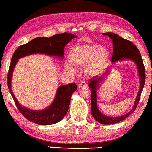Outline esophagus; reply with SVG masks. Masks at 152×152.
Masks as SVG:
<instances>
[{"instance_id": "34e87169", "label": "esophagus", "mask_w": 152, "mask_h": 152, "mask_svg": "<svg viewBox=\"0 0 152 152\" xmlns=\"http://www.w3.org/2000/svg\"><path fill=\"white\" fill-rule=\"evenodd\" d=\"M86 87H88V84L86 83V81H81V83H79L78 88H79V89H81L83 88H86Z\"/></svg>"}]
</instances>
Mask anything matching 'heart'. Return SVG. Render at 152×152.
Listing matches in <instances>:
<instances>
[{"label": "heart", "instance_id": "1", "mask_svg": "<svg viewBox=\"0 0 152 152\" xmlns=\"http://www.w3.org/2000/svg\"><path fill=\"white\" fill-rule=\"evenodd\" d=\"M109 52L105 46L96 44H80L73 47L67 56L69 64H65L64 69L73 73V67H83L84 73L88 77H94L103 71L108 63Z\"/></svg>", "mask_w": 152, "mask_h": 152}]
</instances>
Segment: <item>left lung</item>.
<instances>
[{"instance_id":"obj_1","label":"left lung","mask_w":152,"mask_h":152,"mask_svg":"<svg viewBox=\"0 0 152 152\" xmlns=\"http://www.w3.org/2000/svg\"><path fill=\"white\" fill-rule=\"evenodd\" d=\"M102 35L108 36L109 38L112 39V42H113V54L112 56V63H114L118 61H123L125 60H129V61H133V63H135L137 68L139 78V89L138 93L137 94L133 108L130 111L124 115L116 116V117L108 116L102 113L99 110L98 104H97V91H98L99 87L100 86L101 83L105 80L108 75L110 74L113 66L108 68L106 73L103 74V75L97 78L93 77L89 80V88L91 89V113L92 114L93 117L98 123L104 124V125H111V124L117 123L123 121L135 111V108L137 106L141 91H142L144 84H145V71L141 54L135 44L127 39L123 38L118 35L112 33V32L103 33Z\"/></svg>"}]
</instances>
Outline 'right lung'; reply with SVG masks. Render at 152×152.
<instances>
[{
	"mask_svg": "<svg viewBox=\"0 0 152 152\" xmlns=\"http://www.w3.org/2000/svg\"><path fill=\"white\" fill-rule=\"evenodd\" d=\"M77 37L69 33L54 35L50 38L39 37L20 46L15 51L10 64L7 83L17 108L27 120L39 125H53L61 121L68 112L71 96L77 90V85L75 83H72L58 87L53 102L46 108L38 110L27 108L19 104L11 88L12 77L17 61L23 57L35 54L56 56L62 60L64 56V47L72 39Z\"/></svg>",
	"mask_w": 152,
	"mask_h": 152,
	"instance_id": "1",
	"label": "right lung"
}]
</instances>
